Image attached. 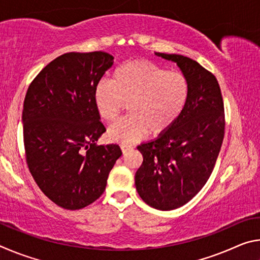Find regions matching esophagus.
I'll use <instances>...</instances> for the list:
<instances>
[{
    "label": "esophagus",
    "mask_w": 260,
    "mask_h": 260,
    "mask_svg": "<svg viewBox=\"0 0 260 260\" xmlns=\"http://www.w3.org/2000/svg\"><path fill=\"white\" fill-rule=\"evenodd\" d=\"M129 148H131V146H128V144H120V149L122 152H125L127 149H129Z\"/></svg>",
    "instance_id": "esophagus-1"
}]
</instances>
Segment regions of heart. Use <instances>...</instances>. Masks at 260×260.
<instances>
[{"mask_svg": "<svg viewBox=\"0 0 260 260\" xmlns=\"http://www.w3.org/2000/svg\"><path fill=\"white\" fill-rule=\"evenodd\" d=\"M189 98L183 73L167 71L148 60H131L113 71L111 82L100 81L93 100L101 119L112 122L127 104L128 116L108 129L110 141L133 143L148 133L159 136L179 119Z\"/></svg>", "mask_w": 260, "mask_h": 260, "instance_id": "heart-1", "label": "heart"}]
</instances>
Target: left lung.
<instances>
[{"label": "left lung", "mask_w": 260, "mask_h": 260, "mask_svg": "<svg viewBox=\"0 0 260 260\" xmlns=\"http://www.w3.org/2000/svg\"><path fill=\"white\" fill-rule=\"evenodd\" d=\"M155 54L177 63L189 82V98L166 133L138 147L143 161L135 186L148 205L170 211L188 203L212 173L225 135V109L210 71L186 56Z\"/></svg>", "instance_id": "left-lung-1"}]
</instances>
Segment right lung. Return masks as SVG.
Returning <instances> with one entry per match:
<instances>
[{
  "mask_svg": "<svg viewBox=\"0 0 260 260\" xmlns=\"http://www.w3.org/2000/svg\"><path fill=\"white\" fill-rule=\"evenodd\" d=\"M112 64L113 56L104 51L68 52L43 68L26 93V162L42 192L63 209L98 200L121 156L117 144H96L105 127L93 93Z\"/></svg>",
  "mask_w": 260,
  "mask_h": 260,
  "instance_id": "1",
  "label": "right lung"
}]
</instances>
